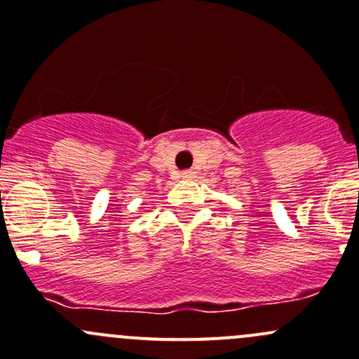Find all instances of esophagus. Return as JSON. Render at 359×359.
<instances>
[{
	"instance_id": "34e87169",
	"label": "esophagus",
	"mask_w": 359,
	"mask_h": 359,
	"mask_svg": "<svg viewBox=\"0 0 359 359\" xmlns=\"http://www.w3.org/2000/svg\"><path fill=\"white\" fill-rule=\"evenodd\" d=\"M181 178L191 180V178H195V172L194 171H183V172H181Z\"/></svg>"
}]
</instances>
